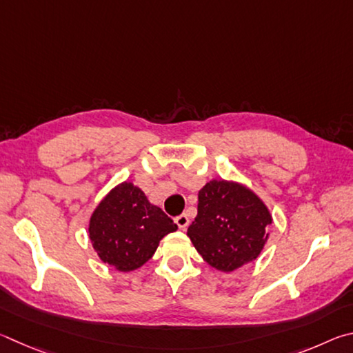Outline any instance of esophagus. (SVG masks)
Here are the masks:
<instances>
[{
	"instance_id": "1",
	"label": "esophagus",
	"mask_w": 353,
	"mask_h": 353,
	"mask_svg": "<svg viewBox=\"0 0 353 353\" xmlns=\"http://www.w3.org/2000/svg\"><path fill=\"white\" fill-rule=\"evenodd\" d=\"M175 223L178 225V228H180V230H186L188 225H189V217H188L186 214L178 215V217L175 219Z\"/></svg>"
}]
</instances>
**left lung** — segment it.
Returning <instances> with one entry per match:
<instances>
[{
	"label": "left lung",
	"mask_w": 353,
	"mask_h": 353,
	"mask_svg": "<svg viewBox=\"0 0 353 353\" xmlns=\"http://www.w3.org/2000/svg\"><path fill=\"white\" fill-rule=\"evenodd\" d=\"M273 217L243 184L212 180L199 192V214L188 236L205 261L231 273L256 261L268 240Z\"/></svg>",
	"instance_id": "1"
}]
</instances>
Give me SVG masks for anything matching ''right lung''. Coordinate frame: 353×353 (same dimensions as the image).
I'll return each mask as SVG.
<instances>
[{
    "mask_svg": "<svg viewBox=\"0 0 353 353\" xmlns=\"http://www.w3.org/2000/svg\"><path fill=\"white\" fill-rule=\"evenodd\" d=\"M178 226L152 205L133 183L111 189L90 219V240L103 263L117 271H133L157 251L159 240Z\"/></svg>",
    "mask_w": 353,
    "mask_h": 353,
    "instance_id": "obj_1",
    "label": "right lung"
}]
</instances>
